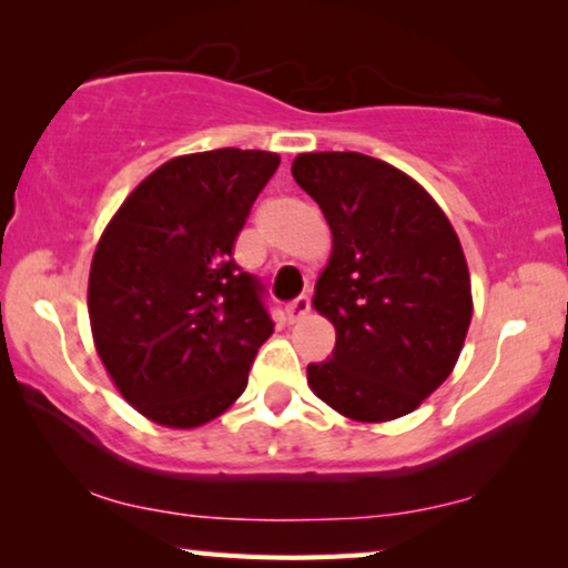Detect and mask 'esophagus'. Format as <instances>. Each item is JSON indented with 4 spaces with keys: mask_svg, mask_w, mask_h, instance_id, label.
I'll return each instance as SVG.
<instances>
[{
    "mask_svg": "<svg viewBox=\"0 0 568 568\" xmlns=\"http://www.w3.org/2000/svg\"><path fill=\"white\" fill-rule=\"evenodd\" d=\"M307 313H310V297H305V294H302V297H297L290 307H286V315H290L292 323H300L302 317H307Z\"/></svg>",
    "mask_w": 568,
    "mask_h": 568,
    "instance_id": "34e87169",
    "label": "esophagus"
}]
</instances>
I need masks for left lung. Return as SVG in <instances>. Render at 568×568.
I'll return each mask as SVG.
<instances>
[{
    "label": "left lung",
    "instance_id": "left-lung-1",
    "mask_svg": "<svg viewBox=\"0 0 568 568\" xmlns=\"http://www.w3.org/2000/svg\"><path fill=\"white\" fill-rule=\"evenodd\" d=\"M292 175L333 237L313 307L336 348L307 367L310 390L352 422L406 416L453 375L468 336L460 237L422 183L369 154L305 152Z\"/></svg>",
    "mask_w": 568,
    "mask_h": 568
}]
</instances>
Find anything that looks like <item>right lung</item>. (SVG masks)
<instances>
[{
	"mask_svg": "<svg viewBox=\"0 0 568 568\" xmlns=\"http://www.w3.org/2000/svg\"><path fill=\"white\" fill-rule=\"evenodd\" d=\"M276 152H193L144 178L92 255V341L123 400L168 429L222 416L274 333L261 284L232 258Z\"/></svg>",
	"mask_w": 568,
	"mask_h": 568,
	"instance_id": "obj_1",
	"label": "right lung"
}]
</instances>
